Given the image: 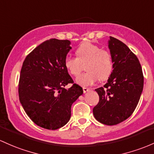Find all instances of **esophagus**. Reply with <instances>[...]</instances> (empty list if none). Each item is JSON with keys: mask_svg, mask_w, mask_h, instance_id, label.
<instances>
[{"mask_svg": "<svg viewBox=\"0 0 154 154\" xmlns=\"http://www.w3.org/2000/svg\"><path fill=\"white\" fill-rule=\"evenodd\" d=\"M82 90H83V92H84V93H86V92H88V91H90L91 89H90V88H88L83 87V88H82Z\"/></svg>", "mask_w": 154, "mask_h": 154, "instance_id": "obj_1", "label": "esophagus"}]
</instances>
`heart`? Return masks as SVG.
I'll use <instances>...</instances> for the list:
<instances>
[{
	"mask_svg": "<svg viewBox=\"0 0 154 154\" xmlns=\"http://www.w3.org/2000/svg\"><path fill=\"white\" fill-rule=\"evenodd\" d=\"M77 58L66 57L65 66L68 72L77 77L84 69L88 71L77 78V82L82 86L94 85L98 80H107L112 72L113 63L108 50L91 42H84L76 50Z\"/></svg>",
	"mask_w": 154,
	"mask_h": 154,
	"instance_id": "1",
	"label": "heart"
}]
</instances>
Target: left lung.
<instances>
[{
    "mask_svg": "<svg viewBox=\"0 0 154 154\" xmlns=\"http://www.w3.org/2000/svg\"><path fill=\"white\" fill-rule=\"evenodd\" d=\"M108 47L113 70L104 87L95 90L99 102L93 113L98 121L112 126L134 112L143 91L144 77L137 57L124 43L110 36Z\"/></svg>",
    "mask_w": 154,
    "mask_h": 154,
    "instance_id": "8db88e82",
    "label": "left lung"
}]
</instances>
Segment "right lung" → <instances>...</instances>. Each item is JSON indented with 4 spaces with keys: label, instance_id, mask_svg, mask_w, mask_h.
Here are the masks:
<instances>
[{
    "label": "right lung",
    "instance_id": "obj_1",
    "mask_svg": "<svg viewBox=\"0 0 154 154\" xmlns=\"http://www.w3.org/2000/svg\"><path fill=\"white\" fill-rule=\"evenodd\" d=\"M70 44L69 40H47L30 52L23 63L20 102L32 121L44 129L55 130L66 124L72 104L83 93L64 64ZM69 83L72 87L64 89Z\"/></svg>",
    "mask_w": 154,
    "mask_h": 154
}]
</instances>
